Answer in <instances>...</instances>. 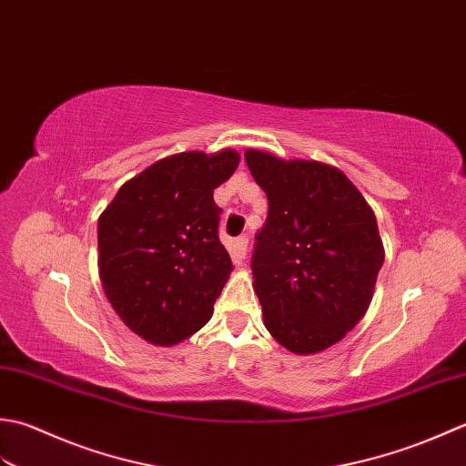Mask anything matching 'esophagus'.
<instances>
[{
	"label": "esophagus",
	"instance_id": "34e87169",
	"mask_svg": "<svg viewBox=\"0 0 466 466\" xmlns=\"http://www.w3.org/2000/svg\"><path fill=\"white\" fill-rule=\"evenodd\" d=\"M245 255H247V235H241V237H237L233 243V259L237 263H243Z\"/></svg>",
	"mask_w": 466,
	"mask_h": 466
}]
</instances>
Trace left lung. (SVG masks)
I'll use <instances>...</instances> for the list:
<instances>
[{"label":"left lung","instance_id":"obj_1","mask_svg":"<svg viewBox=\"0 0 466 466\" xmlns=\"http://www.w3.org/2000/svg\"><path fill=\"white\" fill-rule=\"evenodd\" d=\"M269 201L253 253L263 324L293 354L338 344L364 318L384 263L372 207L339 168L247 148Z\"/></svg>","mask_w":466,"mask_h":466}]
</instances>
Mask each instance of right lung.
<instances>
[{
  "label": "right lung",
  "mask_w": 466,
  "mask_h": 466,
  "mask_svg": "<svg viewBox=\"0 0 466 466\" xmlns=\"http://www.w3.org/2000/svg\"><path fill=\"white\" fill-rule=\"evenodd\" d=\"M239 153L187 150L118 188L98 217V273L110 306L148 344L177 346L213 316L231 275L213 191Z\"/></svg>",
  "instance_id": "obj_1"
}]
</instances>
